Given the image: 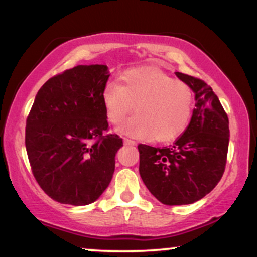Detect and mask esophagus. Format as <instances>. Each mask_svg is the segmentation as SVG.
<instances>
[{
  "label": "esophagus",
  "instance_id": "obj_1",
  "mask_svg": "<svg viewBox=\"0 0 257 257\" xmlns=\"http://www.w3.org/2000/svg\"><path fill=\"white\" fill-rule=\"evenodd\" d=\"M123 143H124V145H128V146H135V145H137V143H135V141H133V140H131V139H126V138H124Z\"/></svg>",
  "mask_w": 257,
  "mask_h": 257
}]
</instances>
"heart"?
Segmentation results:
<instances>
[{"label": "heart", "instance_id": "b5f03b06", "mask_svg": "<svg viewBox=\"0 0 257 257\" xmlns=\"http://www.w3.org/2000/svg\"><path fill=\"white\" fill-rule=\"evenodd\" d=\"M106 117L118 131L141 140L168 143L186 131L193 113V91L186 82L150 66L133 67L108 82L101 93Z\"/></svg>", "mask_w": 257, "mask_h": 257}]
</instances>
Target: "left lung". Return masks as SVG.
<instances>
[{"instance_id": "1", "label": "left lung", "mask_w": 257, "mask_h": 257, "mask_svg": "<svg viewBox=\"0 0 257 257\" xmlns=\"http://www.w3.org/2000/svg\"><path fill=\"white\" fill-rule=\"evenodd\" d=\"M175 75L194 93L190 124L169 147L138 146L141 179L166 205L191 204L210 193L225 172L229 143L228 117L211 87L192 76Z\"/></svg>"}]
</instances>
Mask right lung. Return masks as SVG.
I'll use <instances>...</instances> for the list:
<instances>
[{
    "instance_id": "1",
    "label": "right lung",
    "mask_w": 257,
    "mask_h": 257,
    "mask_svg": "<svg viewBox=\"0 0 257 257\" xmlns=\"http://www.w3.org/2000/svg\"><path fill=\"white\" fill-rule=\"evenodd\" d=\"M106 65H77L49 78L26 119L25 146L41 188L63 204L95 202L110 185L123 141L104 133Z\"/></svg>"
}]
</instances>
